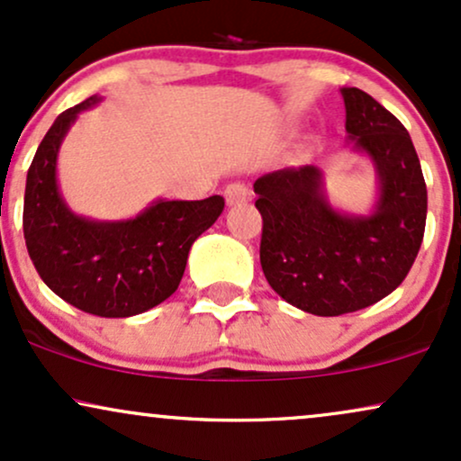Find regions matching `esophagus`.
Wrapping results in <instances>:
<instances>
[{
	"label": "esophagus",
	"mask_w": 461,
	"mask_h": 461,
	"mask_svg": "<svg viewBox=\"0 0 461 461\" xmlns=\"http://www.w3.org/2000/svg\"><path fill=\"white\" fill-rule=\"evenodd\" d=\"M251 199V191L242 182H231L225 186V202L227 206H238V203H245Z\"/></svg>",
	"instance_id": "esophagus-1"
}]
</instances>
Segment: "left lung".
Listing matches in <instances>:
<instances>
[{"instance_id":"left-lung-1","label":"left lung","mask_w":461,"mask_h":461,"mask_svg":"<svg viewBox=\"0 0 461 461\" xmlns=\"http://www.w3.org/2000/svg\"><path fill=\"white\" fill-rule=\"evenodd\" d=\"M346 131L378 171L371 214H343L324 195L313 165L258 177L259 262L273 290L303 312L332 318L358 312L406 279L423 242L427 188L408 131L358 87H341Z\"/></svg>"}]
</instances>
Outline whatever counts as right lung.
I'll return each instance as SVG.
<instances>
[{
    "label": "right lung",
    "mask_w": 461,
    "mask_h": 461,
    "mask_svg": "<svg viewBox=\"0 0 461 461\" xmlns=\"http://www.w3.org/2000/svg\"><path fill=\"white\" fill-rule=\"evenodd\" d=\"M90 96L58 115L27 171L23 234L38 275L81 312L129 318L167 301L180 285L188 251L219 219L225 199H158L129 221H92L66 206L58 186V152Z\"/></svg>",
    "instance_id": "add662e5"
}]
</instances>
